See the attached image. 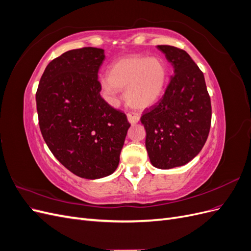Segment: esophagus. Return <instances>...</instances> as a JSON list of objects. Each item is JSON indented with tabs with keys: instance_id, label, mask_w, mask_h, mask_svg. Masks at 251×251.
I'll use <instances>...</instances> for the list:
<instances>
[{
	"instance_id": "1",
	"label": "esophagus",
	"mask_w": 251,
	"mask_h": 251,
	"mask_svg": "<svg viewBox=\"0 0 251 251\" xmlns=\"http://www.w3.org/2000/svg\"><path fill=\"white\" fill-rule=\"evenodd\" d=\"M139 119H140V117H139V115H137V114H134V113L127 114V120H128V123H130L131 125L137 124L138 121H139Z\"/></svg>"
}]
</instances>
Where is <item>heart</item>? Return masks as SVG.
<instances>
[{
  "label": "heart",
  "instance_id": "b5f03b06",
  "mask_svg": "<svg viewBox=\"0 0 251 251\" xmlns=\"http://www.w3.org/2000/svg\"><path fill=\"white\" fill-rule=\"evenodd\" d=\"M168 79V70L159 57L128 55L115 60L108 69V77L100 78L101 89L115 102L118 89H125V100L136 110L149 109L160 100Z\"/></svg>",
  "mask_w": 251,
  "mask_h": 251
}]
</instances>
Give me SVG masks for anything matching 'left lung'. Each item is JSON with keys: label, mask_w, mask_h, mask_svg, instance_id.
I'll return each instance as SVG.
<instances>
[{"label": "left lung", "mask_w": 251, "mask_h": 251, "mask_svg": "<svg viewBox=\"0 0 251 251\" xmlns=\"http://www.w3.org/2000/svg\"><path fill=\"white\" fill-rule=\"evenodd\" d=\"M157 48L173 66L174 75L163 97L143 113L146 148L155 168L182 166L200 153L208 137L210 97L204 75L184 50L168 45Z\"/></svg>", "instance_id": "obj_1"}]
</instances>
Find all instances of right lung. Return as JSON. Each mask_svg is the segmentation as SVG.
I'll return each mask as SVG.
<instances>
[{"label":"right lung","mask_w":251,"mask_h":251,"mask_svg":"<svg viewBox=\"0 0 251 251\" xmlns=\"http://www.w3.org/2000/svg\"><path fill=\"white\" fill-rule=\"evenodd\" d=\"M103 59L100 48L63 53L46 67L35 97L51 153L74 175L92 180L115 172L131 126L126 114L100 96L97 73Z\"/></svg>","instance_id":"right-lung-1"}]
</instances>
